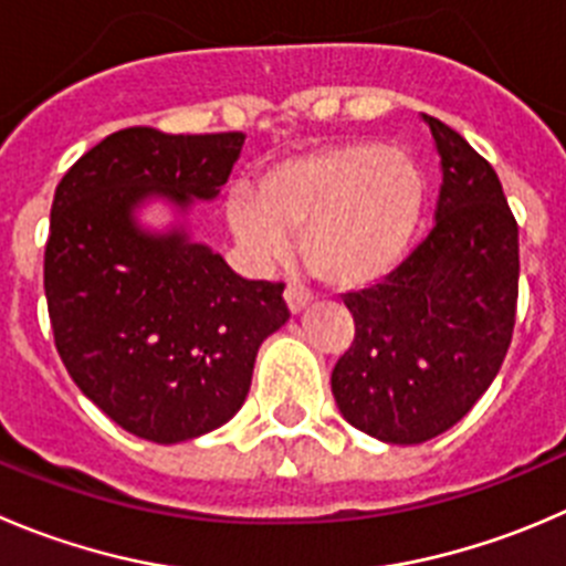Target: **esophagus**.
<instances>
[{"instance_id":"obj_1","label":"esophagus","mask_w":566,"mask_h":566,"mask_svg":"<svg viewBox=\"0 0 566 566\" xmlns=\"http://www.w3.org/2000/svg\"><path fill=\"white\" fill-rule=\"evenodd\" d=\"M283 297H286V305H289V311H292L294 316L297 314H303L305 308H308L311 305V292H305L303 286H289L286 289V294H283Z\"/></svg>"}]
</instances>
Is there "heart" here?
<instances>
[{
	"mask_svg": "<svg viewBox=\"0 0 566 566\" xmlns=\"http://www.w3.org/2000/svg\"><path fill=\"white\" fill-rule=\"evenodd\" d=\"M428 211V177L402 149L347 142L269 166L258 193L233 188L230 235L255 266L280 263L303 233V261L338 292L389 280L411 255Z\"/></svg>",
	"mask_w": 566,
	"mask_h": 566,
	"instance_id": "1",
	"label": "heart"
}]
</instances>
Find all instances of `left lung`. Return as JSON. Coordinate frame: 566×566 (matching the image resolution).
I'll return each mask as SVG.
<instances>
[{
  "label": "left lung",
  "mask_w": 566,
  "mask_h": 566,
  "mask_svg": "<svg viewBox=\"0 0 566 566\" xmlns=\"http://www.w3.org/2000/svg\"><path fill=\"white\" fill-rule=\"evenodd\" d=\"M439 153L433 230L389 280L344 297L355 342L331 389L342 417L386 444L453 428L511 344L520 239L500 177L464 136L422 113Z\"/></svg>",
  "instance_id": "obj_1"
}]
</instances>
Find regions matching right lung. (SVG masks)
<instances>
[{
	"mask_svg": "<svg viewBox=\"0 0 566 566\" xmlns=\"http://www.w3.org/2000/svg\"><path fill=\"white\" fill-rule=\"evenodd\" d=\"M244 136H169L127 127L83 155L52 202L44 289L69 375L138 436L177 444L244 406L258 347L286 325L283 283L244 280L191 235ZM160 201L170 219L144 226Z\"/></svg>",
	"mask_w": 566,
	"mask_h": 566,
	"instance_id": "obj_1",
	"label": "right lung"
}]
</instances>
